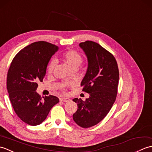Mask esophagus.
<instances>
[{"mask_svg":"<svg viewBox=\"0 0 152 152\" xmlns=\"http://www.w3.org/2000/svg\"><path fill=\"white\" fill-rule=\"evenodd\" d=\"M60 101L61 102H69L70 101V99L69 98H61L60 99Z\"/></svg>","mask_w":152,"mask_h":152,"instance_id":"1","label":"esophagus"}]
</instances>
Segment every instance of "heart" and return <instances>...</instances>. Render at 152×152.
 <instances>
[{
    "instance_id": "obj_1",
    "label": "heart",
    "mask_w": 152,
    "mask_h": 152,
    "mask_svg": "<svg viewBox=\"0 0 152 152\" xmlns=\"http://www.w3.org/2000/svg\"><path fill=\"white\" fill-rule=\"evenodd\" d=\"M62 61L66 64L70 69L72 70L77 69L78 66H80L82 63L83 59L82 56L76 51H68L63 53L62 56ZM55 64H56V63H55L54 61H51L49 64L48 67V72L50 73L52 72ZM63 87H64V86H63Z\"/></svg>"
}]
</instances>
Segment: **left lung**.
Wrapping results in <instances>:
<instances>
[{"label": "left lung", "instance_id": "left-lung-1", "mask_svg": "<svg viewBox=\"0 0 152 152\" xmlns=\"http://www.w3.org/2000/svg\"><path fill=\"white\" fill-rule=\"evenodd\" d=\"M88 66L81 82L83 91L89 94L85 101L75 98L78 105L73 119L83 128L96 125L108 114L115 101L119 82V70L113 55L93 41L81 42Z\"/></svg>", "mask_w": 152, "mask_h": 152}]
</instances>
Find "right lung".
<instances>
[{
  "instance_id": "1",
  "label": "right lung",
  "mask_w": 152,
  "mask_h": 152,
  "mask_svg": "<svg viewBox=\"0 0 152 152\" xmlns=\"http://www.w3.org/2000/svg\"><path fill=\"white\" fill-rule=\"evenodd\" d=\"M59 47L44 41L32 43L16 55L9 68L6 88L15 112L30 125L41 124L54 105L57 96L42 99L36 91L38 82H42L48 64Z\"/></svg>"
}]
</instances>
